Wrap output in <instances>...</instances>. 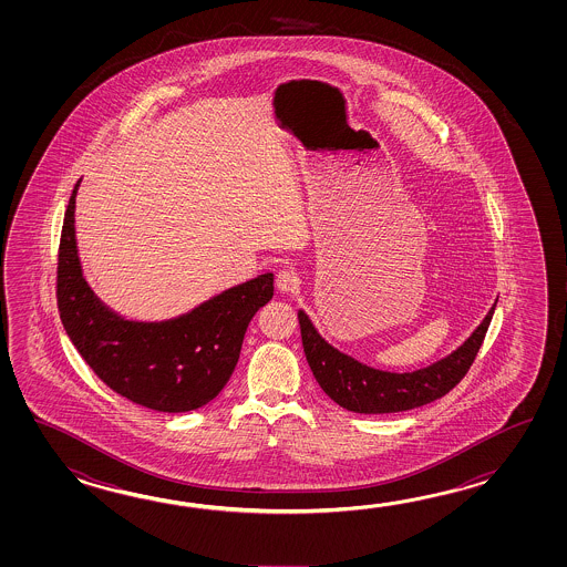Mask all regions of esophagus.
Here are the masks:
<instances>
[{
  "label": "esophagus",
  "instance_id": "esophagus-1",
  "mask_svg": "<svg viewBox=\"0 0 567 567\" xmlns=\"http://www.w3.org/2000/svg\"><path fill=\"white\" fill-rule=\"evenodd\" d=\"M279 291H293V289L300 286V278L293 269H279L278 278H276Z\"/></svg>",
  "mask_w": 567,
  "mask_h": 567
}]
</instances>
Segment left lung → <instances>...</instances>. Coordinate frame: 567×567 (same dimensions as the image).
<instances>
[{"mask_svg": "<svg viewBox=\"0 0 567 567\" xmlns=\"http://www.w3.org/2000/svg\"><path fill=\"white\" fill-rule=\"evenodd\" d=\"M494 303L482 324L450 357L413 373H385L361 364L330 347L306 313H298L301 344L316 381L340 408L354 413H398L444 398L471 371L493 320Z\"/></svg>", "mask_w": 567, "mask_h": 567, "instance_id": "obj_1", "label": "left lung"}]
</instances>
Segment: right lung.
I'll return each instance as SVG.
<instances>
[{
  "label": "right lung",
  "instance_id": "add662e5",
  "mask_svg": "<svg viewBox=\"0 0 567 567\" xmlns=\"http://www.w3.org/2000/svg\"><path fill=\"white\" fill-rule=\"evenodd\" d=\"M76 188L79 182L64 213L56 264V303L66 334L121 398L166 413L203 408L235 371L247 326L274 296V274L227 289L169 322L123 320L96 300L81 274L73 225Z\"/></svg>",
  "mask_w": 567,
  "mask_h": 567
}]
</instances>
